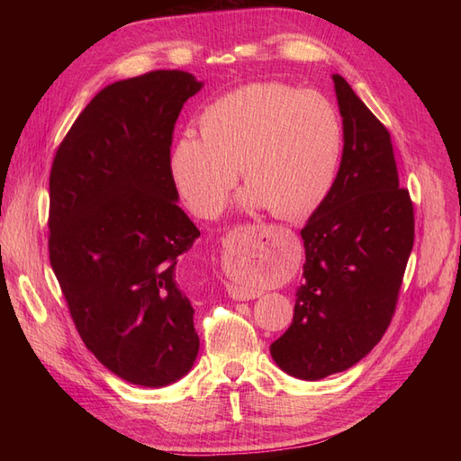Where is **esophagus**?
Returning <instances> with one entry per match:
<instances>
[{
  "mask_svg": "<svg viewBox=\"0 0 461 461\" xmlns=\"http://www.w3.org/2000/svg\"><path fill=\"white\" fill-rule=\"evenodd\" d=\"M229 294L236 300H252V298L259 296V294H256V292H248V290L239 288V286H229Z\"/></svg>",
  "mask_w": 461,
  "mask_h": 461,
  "instance_id": "obj_1",
  "label": "esophagus"
}]
</instances>
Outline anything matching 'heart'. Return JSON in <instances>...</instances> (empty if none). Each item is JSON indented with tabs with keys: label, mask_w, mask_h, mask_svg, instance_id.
I'll use <instances>...</instances> for the list:
<instances>
[{
	"label": "heart",
	"mask_w": 461,
	"mask_h": 461,
	"mask_svg": "<svg viewBox=\"0 0 461 461\" xmlns=\"http://www.w3.org/2000/svg\"><path fill=\"white\" fill-rule=\"evenodd\" d=\"M200 138L180 136L171 173L186 203L215 217L239 180L242 205L300 219L323 203L342 156V124L325 95L256 82L207 104Z\"/></svg>",
	"instance_id": "b5f03b06"
}]
</instances>
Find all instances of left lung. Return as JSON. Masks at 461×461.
<instances>
[{
  "label": "left lung",
  "instance_id": "8db88e82",
  "mask_svg": "<svg viewBox=\"0 0 461 461\" xmlns=\"http://www.w3.org/2000/svg\"><path fill=\"white\" fill-rule=\"evenodd\" d=\"M332 80L344 124L340 169L302 229L305 263L294 319L271 344L275 364L303 381L346 371L379 344L396 312L415 232L390 132L340 75Z\"/></svg>",
  "mask_w": 461,
  "mask_h": 461
}]
</instances>
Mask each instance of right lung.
Listing matches in <instances>:
<instances>
[{
    "label": "right lung",
    "instance_id": "obj_1",
    "mask_svg": "<svg viewBox=\"0 0 461 461\" xmlns=\"http://www.w3.org/2000/svg\"><path fill=\"white\" fill-rule=\"evenodd\" d=\"M202 82L151 71L113 82L77 117L50 173V263L82 342L109 371L159 388L200 350L176 258L200 236L176 205L173 131Z\"/></svg>",
    "mask_w": 461,
    "mask_h": 461
}]
</instances>
